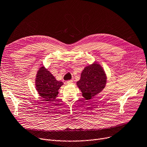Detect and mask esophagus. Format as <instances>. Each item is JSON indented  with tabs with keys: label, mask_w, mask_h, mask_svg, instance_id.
<instances>
[{
	"label": "esophagus",
	"mask_w": 147,
	"mask_h": 147,
	"mask_svg": "<svg viewBox=\"0 0 147 147\" xmlns=\"http://www.w3.org/2000/svg\"><path fill=\"white\" fill-rule=\"evenodd\" d=\"M73 83V80H68V81H67V84H72Z\"/></svg>",
	"instance_id": "1"
}]
</instances>
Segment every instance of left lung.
Masks as SVG:
<instances>
[{
	"instance_id": "1",
	"label": "left lung",
	"mask_w": 147,
	"mask_h": 147,
	"mask_svg": "<svg viewBox=\"0 0 147 147\" xmlns=\"http://www.w3.org/2000/svg\"><path fill=\"white\" fill-rule=\"evenodd\" d=\"M106 82L107 76L103 67L94 62L84 68L77 86L84 98L89 100L105 89Z\"/></svg>"
}]
</instances>
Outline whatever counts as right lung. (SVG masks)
Here are the masks:
<instances>
[{
	"label": "right lung",
	"instance_id": "obj_1",
	"mask_svg": "<svg viewBox=\"0 0 147 147\" xmlns=\"http://www.w3.org/2000/svg\"><path fill=\"white\" fill-rule=\"evenodd\" d=\"M35 83L37 92L47 101L55 99L58 96V90L64 84L62 82L57 81L44 66L38 70Z\"/></svg>",
	"mask_w": 147,
	"mask_h": 147
}]
</instances>
